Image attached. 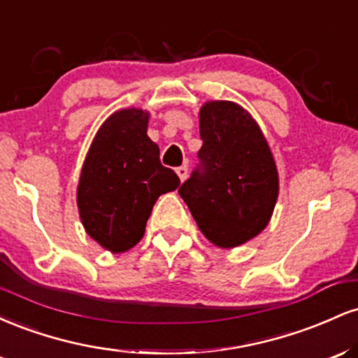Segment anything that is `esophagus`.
Wrapping results in <instances>:
<instances>
[{"instance_id":"1","label":"esophagus","mask_w":358,"mask_h":358,"mask_svg":"<svg viewBox=\"0 0 358 358\" xmlns=\"http://www.w3.org/2000/svg\"><path fill=\"white\" fill-rule=\"evenodd\" d=\"M176 175L180 176V180H182V182H185V178H187V175H188V168L187 166H178V168H176Z\"/></svg>"}]
</instances>
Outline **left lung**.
Returning a JSON list of instances; mask_svg holds the SVG:
<instances>
[{
	"label": "left lung",
	"instance_id": "obj_1",
	"mask_svg": "<svg viewBox=\"0 0 358 358\" xmlns=\"http://www.w3.org/2000/svg\"><path fill=\"white\" fill-rule=\"evenodd\" d=\"M199 119L200 163L178 193L212 244L237 248L269 224L279 193L276 163L261 127L236 102H205Z\"/></svg>",
	"mask_w": 358,
	"mask_h": 358
}]
</instances>
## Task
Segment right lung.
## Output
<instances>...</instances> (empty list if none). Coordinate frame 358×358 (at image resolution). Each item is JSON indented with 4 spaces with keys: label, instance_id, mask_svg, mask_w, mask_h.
<instances>
[{
    "label": "right lung",
    "instance_id": "right-lung-1",
    "mask_svg": "<svg viewBox=\"0 0 358 358\" xmlns=\"http://www.w3.org/2000/svg\"><path fill=\"white\" fill-rule=\"evenodd\" d=\"M150 114L121 109L106 119L90 145L77 207L85 232L110 252H126L145 236L159 195L178 188L180 178L159 162V148L146 134Z\"/></svg>",
    "mask_w": 358,
    "mask_h": 358
}]
</instances>
